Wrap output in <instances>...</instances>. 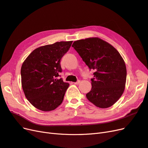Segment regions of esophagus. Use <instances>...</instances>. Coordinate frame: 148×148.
Segmentation results:
<instances>
[{"label":"esophagus","instance_id":"1","mask_svg":"<svg viewBox=\"0 0 148 148\" xmlns=\"http://www.w3.org/2000/svg\"><path fill=\"white\" fill-rule=\"evenodd\" d=\"M75 84H79L80 83V81L79 80H78V81L77 82H75V83H73Z\"/></svg>","mask_w":148,"mask_h":148}]
</instances>
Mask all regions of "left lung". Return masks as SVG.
Masks as SVG:
<instances>
[{"instance_id":"1","label":"left lung","mask_w":148,"mask_h":148,"mask_svg":"<svg viewBox=\"0 0 148 148\" xmlns=\"http://www.w3.org/2000/svg\"><path fill=\"white\" fill-rule=\"evenodd\" d=\"M72 47L89 69L95 71L87 99L102 109L114 105L123 93L127 79L126 65L120 53L99 38L78 40Z\"/></svg>"}]
</instances>
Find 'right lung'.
<instances>
[{
	"instance_id": "right-lung-1",
	"label": "right lung",
	"mask_w": 148,
	"mask_h": 148,
	"mask_svg": "<svg viewBox=\"0 0 148 148\" xmlns=\"http://www.w3.org/2000/svg\"><path fill=\"white\" fill-rule=\"evenodd\" d=\"M72 42H57L38 47L22 64V88L26 99L36 109L51 111L63 101L69 84L58 78L62 72L60 62Z\"/></svg>"
}]
</instances>
